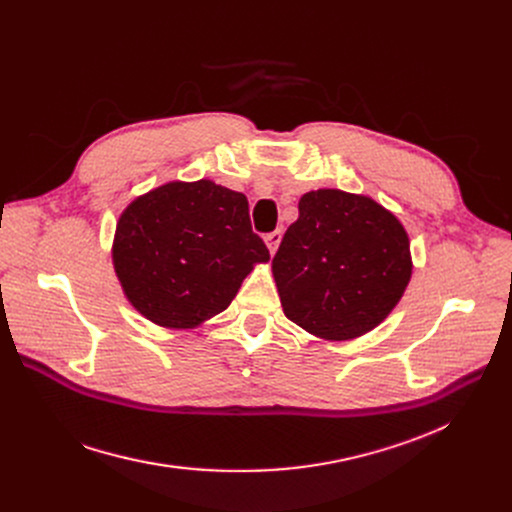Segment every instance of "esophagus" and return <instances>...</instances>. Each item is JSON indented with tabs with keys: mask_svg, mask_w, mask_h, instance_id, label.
Masks as SVG:
<instances>
[{
	"mask_svg": "<svg viewBox=\"0 0 512 512\" xmlns=\"http://www.w3.org/2000/svg\"><path fill=\"white\" fill-rule=\"evenodd\" d=\"M280 240H282V230H274L265 236V245H267V249H270L272 255L278 251Z\"/></svg>",
	"mask_w": 512,
	"mask_h": 512,
	"instance_id": "1",
	"label": "esophagus"
}]
</instances>
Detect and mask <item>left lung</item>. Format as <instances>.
Returning <instances> with one entry per match:
<instances>
[{
	"label": "left lung",
	"instance_id": "obj_1",
	"mask_svg": "<svg viewBox=\"0 0 512 512\" xmlns=\"http://www.w3.org/2000/svg\"><path fill=\"white\" fill-rule=\"evenodd\" d=\"M284 315L319 340H353L392 313L411 274V242L392 211L340 188L309 191L272 261Z\"/></svg>",
	"mask_w": 512,
	"mask_h": 512
}]
</instances>
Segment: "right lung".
Segmentation results:
<instances>
[{"instance_id":"obj_1","label":"right lung","mask_w":512,"mask_h":512,"mask_svg":"<svg viewBox=\"0 0 512 512\" xmlns=\"http://www.w3.org/2000/svg\"><path fill=\"white\" fill-rule=\"evenodd\" d=\"M267 261L247 197L209 178L172 180L132 199L112 242L124 297L168 330H195L220 315Z\"/></svg>"}]
</instances>
